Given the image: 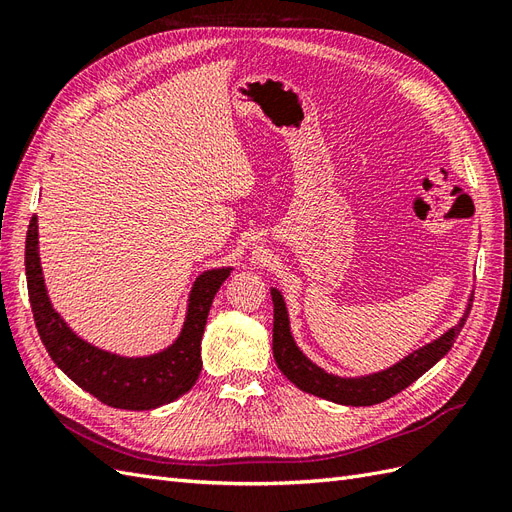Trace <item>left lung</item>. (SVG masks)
Returning a JSON list of instances; mask_svg holds the SVG:
<instances>
[{"instance_id": "obj_1", "label": "left lung", "mask_w": 512, "mask_h": 512, "mask_svg": "<svg viewBox=\"0 0 512 512\" xmlns=\"http://www.w3.org/2000/svg\"><path fill=\"white\" fill-rule=\"evenodd\" d=\"M472 294L468 297L466 309L461 318L451 329H446L436 339H431L425 346L412 350L404 359H399L391 367H384L374 374L365 376H337L333 371L322 369L294 342L290 329L288 305L280 288H271L273 299V356L282 374L301 391L322 397L339 406H376L380 401L397 395L410 386L414 380L421 378L440 359L453 348L459 331L468 320L472 307Z\"/></svg>"}]
</instances>
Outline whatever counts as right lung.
Instances as JSON below:
<instances>
[{"label": "right lung", "mask_w": 512, "mask_h": 512, "mask_svg": "<svg viewBox=\"0 0 512 512\" xmlns=\"http://www.w3.org/2000/svg\"><path fill=\"white\" fill-rule=\"evenodd\" d=\"M38 243V215H34L25 241L29 303L46 352L74 384L102 404L121 410L160 408L192 389L203 367L200 342L209 309L232 267H213L196 277L173 344L153 354L126 356L87 342L61 318L44 284Z\"/></svg>", "instance_id": "obj_1"}]
</instances>
